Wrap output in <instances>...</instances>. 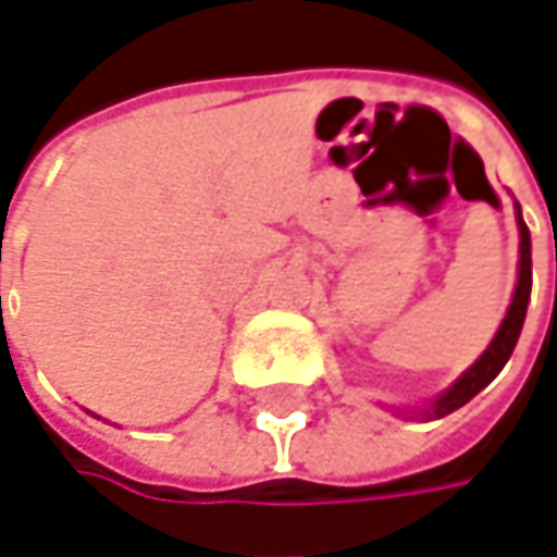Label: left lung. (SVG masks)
Returning <instances> with one entry per match:
<instances>
[{
  "mask_svg": "<svg viewBox=\"0 0 557 557\" xmlns=\"http://www.w3.org/2000/svg\"><path fill=\"white\" fill-rule=\"evenodd\" d=\"M515 220H518V235H521V260H518V285H515V294H511V304H508V312H505L503 325L499 332L493 334L490 347L483 350L465 372L443 391L434 399H428V406H406V409H394L396 416H431L443 418L449 412L461 409L468 399L481 394L483 387L503 372L505 362L515 354V344L521 337V329H524V315L527 304H530V288H533V260H530V228H527L524 216H521V203H515ZM555 260H557V242H555Z\"/></svg>",
  "mask_w": 557,
  "mask_h": 557,
  "instance_id": "left-lung-1",
  "label": "left lung"
}]
</instances>
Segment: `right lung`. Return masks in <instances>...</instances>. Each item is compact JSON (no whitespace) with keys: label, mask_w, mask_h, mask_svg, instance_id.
Here are the masks:
<instances>
[{"label":"right lung","mask_w":557,"mask_h":557,"mask_svg":"<svg viewBox=\"0 0 557 557\" xmlns=\"http://www.w3.org/2000/svg\"><path fill=\"white\" fill-rule=\"evenodd\" d=\"M0 304H2V297H0Z\"/></svg>","instance_id":"obj_1"}]
</instances>
